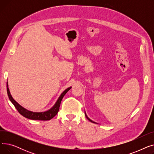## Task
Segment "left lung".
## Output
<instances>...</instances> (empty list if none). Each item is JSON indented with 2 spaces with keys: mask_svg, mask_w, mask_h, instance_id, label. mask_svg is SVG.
I'll use <instances>...</instances> for the list:
<instances>
[{
  "mask_svg": "<svg viewBox=\"0 0 154 154\" xmlns=\"http://www.w3.org/2000/svg\"><path fill=\"white\" fill-rule=\"evenodd\" d=\"M85 116H86V117H87V119H88V120H89V121H91V122H93V123H95V122H93V121H92V120H91V119H89V118H88V117H87V115H86V114H85Z\"/></svg>",
  "mask_w": 154,
  "mask_h": 154,
  "instance_id": "8db88e82",
  "label": "left lung"
}]
</instances>
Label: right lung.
<instances>
[{
	"label": "right lung",
	"mask_w": 154,
	"mask_h": 154,
	"mask_svg": "<svg viewBox=\"0 0 154 154\" xmlns=\"http://www.w3.org/2000/svg\"><path fill=\"white\" fill-rule=\"evenodd\" d=\"M70 88L71 87H69L62 92V94L60 95L59 98L58 99L57 101L56 102L55 104L50 110L45 112H34L24 109L21 106H20V105L12 98V95H11L9 88H8V84L7 83V91L8 97H9V98L11 101V102L14 104L15 109H17L20 114L24 117L32 119V120H49L53 117H54L59 112L60 103L63 97V96L66 94V93L70 89Z\"/></svg>",
	"instance_id": "obj_1"
}]
</instances>
